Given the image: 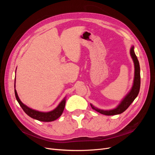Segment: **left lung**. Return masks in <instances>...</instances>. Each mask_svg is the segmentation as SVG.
<instances>
[{"label":"left lung","instance_id":"1","mask_svg":"<svg viewBox=\"0 0 155 155\" xmlns=\"http://www.w3.org/2000/svg\"><path fill=\"white\" fill-rule=\"evenodd\" d=\"M134 47L132 46L130 49V54H131L133 61L134 62V77L133 80V84L130 91L127 94V95L124 97V98L120 101L119 104L117 106L110 110H103L101 109H98L95 107L94 105L91 104V107L93 109L98 112L106 116H113L120 114L124 112L131 103L134 101L136 98L138 94L140 92V84H141V78H140V67L139 61L137 60V56L134 53Z\"/></svg>","mask_w":155,"mask_h":155}]
</instances>
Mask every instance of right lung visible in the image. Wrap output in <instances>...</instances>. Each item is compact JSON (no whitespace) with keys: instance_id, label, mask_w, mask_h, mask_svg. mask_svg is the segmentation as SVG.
Listing matches in <instances>:
<instances>
[{"instance_id":"add662e5","label":"right lung","mask_w":155,"mask_h":155,"mask_svg":"<svg viewBox=\"0 0 155 155\" xmlns=\"http://www.w3.org/2000/svg\"><path fill=\"white\" fill-rule=\"evenodd\" d=\"M14 88L15 98L17 99L18 103L19 104L20 106L22 107L23 110L25 112L26 114H28L31 118H33L35 119L42 122H51L59 118L61 116L63 110L64 109L65 103H66V97H64L58 104V106H57L54 109L49 112H41L28 107L26 105L24 104L21 101L18 97L17 91L15 90V77L14 81Z\"/></svg>"}]
</instances>
